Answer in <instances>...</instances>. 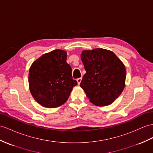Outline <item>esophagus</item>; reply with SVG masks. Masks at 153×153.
<instances>
[{
    "label": "esophagus",
    "mask_w": 153,
    "mask_h": 153,
    "mask_svg": "<svg viewBox=\"0 0 153 153\" xmlns=\"http://www.w3.org/2000/svg\"><path fill=\"white\" fill-rule=\"evenodd\" d=\"M76 81H77V82H78V84L79 85L80 84V82H81V81H82V78H79V79H77Z\"/></svg>",
    "instance_id": "obj_1"
}]
</instances>
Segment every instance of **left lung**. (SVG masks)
<instances>
[{"label":"left lung","mask_w":153,"mask_h":153,"mask_svg":"<svg viewBox=\"0 0 153 153\" xmlns=\"http://www.w3.org/2000/svg\"><path fill=\"white\" fill-rule=\"evenodd\" d=\"M81 59L86 73L83 76L80 87L95 105H110L125 88L124 64L113 52L103 48L84 51Z\"/></svg>","instance_id":"obj_1"}]
</instances>
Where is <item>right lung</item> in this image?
<instances>
[{
  "label": "right lung",
  "instance_id": "right-lung-1",
  "mask_svg": "<svg viewBox=\"0 0 153 153\" xmlns=\"http://www.w3.org/2000/svg\"><path fill=\"white\" fill-rule=\"evenodd\" d=\"M66 59V52L56 49L43 54L30 68V91L42 106L56 108L62 105L77 85Z\"/></svg>",
  "mask_w": 153,
  "mask_h": 153
}]
</instances>
